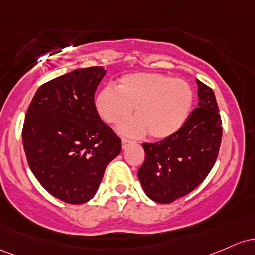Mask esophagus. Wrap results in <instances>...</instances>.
<instances>
[{"mask_svg":"<svg viewBox=\"0 0 255 255\" xmlns=\"http://www.w3.org/2000/svg\"><path fill=\"white\" fill-rule=\"evenodd\" d=\"M131 143H132V142H131L130 139L123 138L122 139V148H123V149H125V148H128V145H130Z\"/></svg>","mask_w":255,"mask_h":255,"instance_id":"esophagus-1","label":"esophagus"}]
</instances>
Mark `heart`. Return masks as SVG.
Returning <instances> with one entry per match:
<instances>
[{"instance_id":"heart-1","label":"heart","mask_w":255,"mask_h":255,"mask_svg":"<svg viewBox=\"0 0 255 255\" xmlns=\"http://www.w3.org/2000/svg\"><path fill=\"white\" fill-rule=\"evenodd\" d=\"M194 105L189 83L161 73H130L118 81L117 88L106 85L95 97L97 113L108 124L127 119L135 107L133 118L119 127L124 136L149 133L154 139L176 135L184 127Z\"/></svg>"}]
</instances>
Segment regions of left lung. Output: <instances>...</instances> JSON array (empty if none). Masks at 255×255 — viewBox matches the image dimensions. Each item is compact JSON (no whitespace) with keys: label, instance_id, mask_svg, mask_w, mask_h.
I'll list each match as a JSON object with an SVG mask.
<instances>
[{"label":"left lung","instance_id":"left-lung-1","mask_svg":"<svg viewBox=\"0 0 255 255\" xmlns=\"http://www.w3.org/2000/svg\"><path fill=\"white\" fill-rule=\"evenodd\" d=\"M199 107L176 135L143 143L138 178L147 196L170 204L194 190L212 170L222 142V119L213 90L196 79Z\"/></svg>","mask_w":255,"mask_h":255}]
</instances>
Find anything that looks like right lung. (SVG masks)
<instances>
[{
	"instance_id": "add662e5",
	"label": "right lung",
	"mask_w": 255,
	"mask_h": 255,
	"mask_svg": "<svg viewBox=\"0 0 255 255\" xmlns=\"http://www.w3.org/2000/svg\"><path fill=\"white\" fill-rule=\"evenodd\" d=\"M107 71L77 68L37 89L25 116L22 144L31 171L48 193L67 204L88 202L120 138L100 118L95 91Z\"/></svg>"
}]
</instances>
